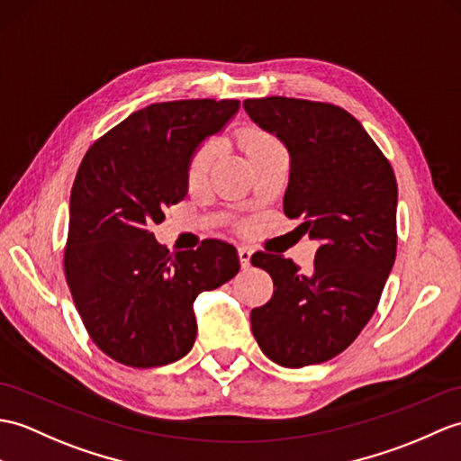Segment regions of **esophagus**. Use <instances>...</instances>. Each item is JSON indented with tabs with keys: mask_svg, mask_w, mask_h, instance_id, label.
<instances>
[{
	"mask_svg": "<svg viewBox=\"0 0 461 461\" xmlns=\"http://www.w3.org/2000/svg\"><path fill=\"white\" fill-rule=\"evenodd\" d=\"M251 249L249 248H240L238 249V255H240V263H241V267L243 269H248V267L251 265Z\"/></svg>",
	"mask_w": 461,
	"mask_h": 461,
	"instance_id": "esophagus-1",
	"label": "esophagus"
}]
</instances>
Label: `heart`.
Listing matches in <instances>:
<instances>
[{"label": "heart", "mask_w": 461, "mask_h": 461, "mask_svg": "<svg viewBox=\"0 0 461 461\" xmlns=\"http://www.w3.org/2000/svg\"><path fill=\"white\" fill-rule=\"evenodd\" d=\"M240 141H241V149L248 155L259 151V149L276 145V141H275L273 137H269V135L263 133V131H257V130H245V131H241ZM213 153H216V149H213V145H210V143L202 145L198 149V151L194 153V157H192L190 167H188L190 180H198V178H202V176L206 175V170L210 168L212 160H213Z\"/></svg>", "instance_id": "obj_1"}]
</instances>
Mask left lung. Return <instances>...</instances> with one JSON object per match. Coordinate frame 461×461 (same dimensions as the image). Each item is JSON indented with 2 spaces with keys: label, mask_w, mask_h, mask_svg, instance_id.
<instances>
[{
  "label": "left lung",
  "mask_w": 461,
  "mask_h": 461,
  "mask_svg": "<svg viewBox=\"0 0 461 461\" xmlns=\"http://www.w3.org/2000/svg\"><path fill=\"white\" fill-rule=\"evenodd\" d=\"M243 108L291 155L285 213L320 241L314 269L255 253L271 275V301L251 310L261 351L283 367L344 351L375 312L397 255V178L363 125L338 105L269 95Z\"/></svg>",
  "instance_id": "8db88e82"
}]
</instances>
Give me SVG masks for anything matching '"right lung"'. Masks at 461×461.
<instances>
[{"label":"right lung","instance_id":"obj_1","mask_svg":"<svg viewBox=\"0 0 461 461\" xmlns=\"http://www.w3.org/2000/svg\"><path fill=\"white\" fill-rule=\"evenodd\" d=\"M238 100H178L131 113L84 155L70 192L64 275L105 356L149 369L194 346V301L240 271L231 243L168 253L151 231L188 192L192 155L238 113Z\"/></svg>","mask_w":461,"mask_h":461}]
</instances>
